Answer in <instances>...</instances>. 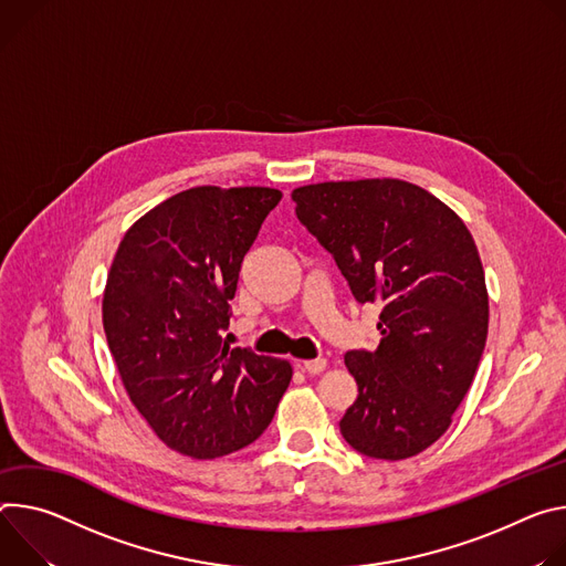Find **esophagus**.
Here are the masks:
<instances>
[{
    "label": "esophagus",
    "instance_id": "1",
    "mask_svg": "<svg viewBox=\"0 0 566 566\" xmlns=\"http://www.w3.org/2000/svg\"><path fill=\"white\" fill-rule=\"evenodd\" d=\"M298 368L310 373V375H319L322 370H326V359H322V357L319 359H307V361H301Z\"/></svg>",
    "mask_w": 566,
    "mask_h": 566
}]
</instances>
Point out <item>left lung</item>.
Segmentation results:
<instances>
[{
	"mask_svg": "<svg viewBox=\"0 0 566 566\" xmlns=\"http://www.w3.org/2000/svg\"><path fill=\"white\" fill-rule=\"evenodd\" d=\"M292 200L353 296L382 305L380 346L344 357L359 396L342 436L370 459L416 457L452 424L483 355L488 290L474 238L448 205L402 179L307 184Z\"/></svg>",
	"mask_w": 566,
	"mask_h": 566,
	"instance_id": "1",
	"label": "left lung"
}]
</instances>
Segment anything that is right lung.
Listing matches in <instances>:
<instances>
[{"mask_svg": "<svg viewBox=\"0 0 566 566\" xmlns=\"http://www.w3.org/2000/svg\"><path fill=\"white\" fill-rule=\"evenodd\" d=\"M281 198L268 186L188 188L116 249L103 292L107 346L137 411L184 457L254 443L292 380L290 361L222 339L240 263Z\"/></svg>", "mask_w": 566, "mask_h": 566, "instance_id": "right-lung-1", "label": "right lung"}]
</instances>
